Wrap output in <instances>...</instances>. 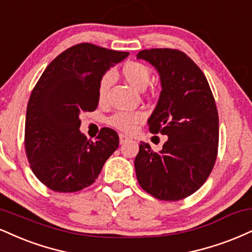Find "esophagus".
Wrapping results in <instances>:
<instances>
[{
	"mask_svg": "<svg viewBox=\"0 0 252 252\" xmlns=\"http://www.w3.org/2000/svg\"><path fill=\"white\" fill-rule=\"evenodd\" d=\"M129 141H130V138L128 137V136H126V135H120V143H121V144L126 143V142H129Z\"/></svg>",
	"mask_w": 252,
	"mask_h": 252,
	"instance_id": "esophagus-1",
	"label": "esophagus"
}]
</instances>
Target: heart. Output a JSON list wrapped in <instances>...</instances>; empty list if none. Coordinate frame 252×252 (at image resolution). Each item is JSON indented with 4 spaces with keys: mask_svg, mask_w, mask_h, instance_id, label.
Segmentation results:
<instances>
[{
    "mask_svg": "<svg viewBox=\"0 0 252 252\" xmlns=\"http://www.w3.org/2000/svg\"><path fill=\"white\" fill-rule=\"evenodd\" d=\"M123 76L132 87L138 90H143L148 87L151 80V71L147 65L139 62L126 63L122 69ZM113 82V74L105 72L98 83V99L104 101L108 90ZM145 120L143 111H118L108 118L109 126L123 132H134L138 124Z\"/></svg>",
    "mask_w": 252,
    "mask_h": 252,
    "instance_id": "heart-1",
    "label": "heart"
}]
</instances>
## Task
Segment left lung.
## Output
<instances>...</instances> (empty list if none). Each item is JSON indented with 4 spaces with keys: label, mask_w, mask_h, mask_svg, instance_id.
<instances>
[{
    "label": "left lung",
    "mask_w": 252,
    "mask_h": 252,
    "mask_svg": "<svg viewBox=\"0 0 252 252\" xmlns=\"http://www.w3.org/2000/svg\"><path fill=\"white\" fill-rule=\"evenodd\" d=\"M158 71V102L148 124L153 134L168 136L155 153L139 144L135 170L142 189L160 201H180L201 188L217 158L218 113L207 77L177 49H149L137 54Z\"/></svg>",
    "instance_id": "left-lung-1"
}]
</instances>
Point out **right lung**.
Masks as SVG:
<instances>
[{
	"label": "right lung",
	"mask_w": 252,
	"mask_h": 252,
	"mask_svg": "<svg viewBox=\"0 0 252 252\" xmlns=\"http://www.w3.org/2000/svg\"><path fill=\"white\" fill-rule=\"evenodd\" d=\"M129 53L92 43L72 45L49 65L30 95L24 145L30 168L56 192L92 186L118 148L113 129L102 128L96 142L80 131V115L98 105V83L110 66Z\"/></svg>",
	"instance_id": "right-lung-1"
}]
</instances>
